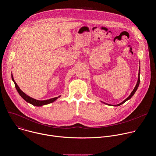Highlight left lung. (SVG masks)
<instances>
[{
  "label": "left lung",
  "instance_id": "8db88e82",
  "mask_svg": "<svg viewBox=\"0 0 156 156\" xmlns=\"http://www.w3.org/2000/svg\"><path fill=\"white\" fill-rule=\"evenodd\" d=\"M140 67H139V73H138V81H137V83H136V86H135V88L133 89V91L131 93V94H130V95L126 98V99H125L123 102H122L121 103H120V104H117V105H111V104H107V103H105V102H103L104 104H107V105H112V106H119V105H122V104H123V103H125L126 101H127L128 100H129V99H130L131 98H132V96L134 95V94L135 93V92L136 91V90H137V89H138V86H139V84H140Z\"/></svg>",
  "mask_w": 156,
  "mask_h": 156
}]
</instances>
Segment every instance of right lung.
Listing matches in <instances>:
<instances>
[{
  "label": "right lung",
  "instance_id": "obj_1",
  "mask_svg": "<svg viewBox=\"0 0 156 156\" xmlns=\"http://www.w3.org/2000/svg\"><path fill=\"white\" fill-rule=\"evenodd\" d=\"M11 76H12V81L14 82L15 83V87L16 89V90L18 91V93H19V94L20 95V96L23 98L25 101H27L28 103H30L34 106H37V107H41V106H42V105H47V104H49L50 103H52L53 102H54L55 101H56L58 98H60L61 96H59L58 97H56V98H51V99H47V100H43V101H39V100H36L34 98H32L31 97H30L29 96H28L27 94H26L25 93H23V91H22L20 88L19 87V86L17 85L15 81L14 80V78H13V75L12 73L11 74Z\"/></svg>",
  "mask_w": 156,
  "mask_h": 156
}]
</instances>
